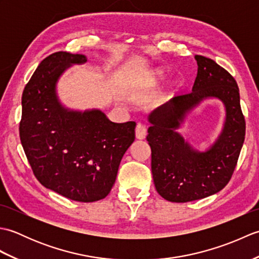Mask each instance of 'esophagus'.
Instances as JSON below:
<instances>
[{"label":"esophagus","mask_w":259,"mask_h":259,"mask_svg":"<svg viewBox=\"0 0 259 259\" xmlns=\"http://www.w3.org/2000/svg\"><path fill=\"white\" fill-rule=\"evenodd\" d=\"M146 135H147L146 125L142 124V123L137 124V126H136V137H137V139H139V140L145 139L146 138Z\"/></svg>","instance_id":"34e87169"}]
</instances>
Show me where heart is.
I'll return each mask as SVG.
<instances>
[{"label":"heart","mask_w":259,"mask_h":259,"mask_svg":"<svg viewBox=\"0 0 259 259\" xmlns=\"http://www.w3.org/2000/svg\"><path fill=\"white\" fill-rule=\"evenodd\" d=\"M146 78H147V81L151 84L158 83V82H160L163 78V71L160 70V69L150 70V71H148V72H147Z\"/></svg>","instance_id":"heart-1"}]
</instances>
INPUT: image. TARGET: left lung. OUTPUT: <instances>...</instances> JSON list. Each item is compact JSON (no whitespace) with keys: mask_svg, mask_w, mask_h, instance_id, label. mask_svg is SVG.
Instances as JSON below:
<instances>
[{"mask_svg":"<svg viewBox=\"0 0 259 259\" xmlns=\"http://www.w3.org/2000/svg\"><path fill=\"white\" fill-rule=\"evenodd\" d=\"M195 59L198 72L192 92L174 97L148 118L153 183L158 194L171 202L194 201L221 191L232 178L245 140L246 122L237 82L213 60L202 56ZM206 97L224 102L227 122L211 149L199 153L175 129L185 112Z\"/></svg>","mask_w":259,"mask_h":259,"instance_id":"left-lung-1","label":"left lung"}]
</instances>
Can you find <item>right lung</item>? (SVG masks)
I'll return each mask as SVG.
<instances>
[{
  "mask_svg": "<svg viewBox=\"0 0 259 259\" xmlns=\"http://www.w3.org/2000/svg\"><path fill=\"white\" fill-rule=\"evenodd\" d=\"M83 54L47 57L22 95L20 139L35 178L68 199L92 202L111 190L124 152L135 141L136 122H111L100 110L78 112L58 101L56 84Z\"/></svg>",
  "mask_w": 259,
  "mask_h": 259,
  "instance_id": "1",
  "label": "right lung"
}]
</instances>
